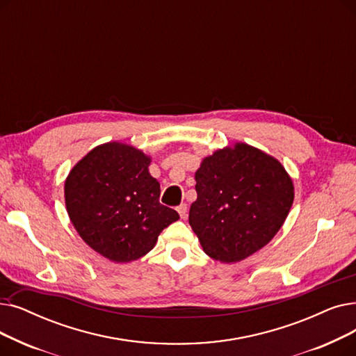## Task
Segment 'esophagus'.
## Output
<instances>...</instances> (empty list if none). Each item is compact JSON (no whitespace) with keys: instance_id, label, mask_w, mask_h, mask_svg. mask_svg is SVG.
<instances>
[{"instance_id":"34e87169","label":"esophagus","mask_w":356,"mask_h":356,"mask_svg":"<svg viewBox=\"0 0 356 356\" xmlns=\"http://www.w3.org/2000/svg\"><path fill=\"white\" fill-rule=\"evenodd\" d=\"M177 212H179V215H180V218H186L188 216V207H186V204H181V205H179L177 207Z\"/></svg>"}]
</instances>
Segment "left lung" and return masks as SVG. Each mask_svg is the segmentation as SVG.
Instances as JSON below:
<instances>
[{"instance_id": "8db88e82", "label": "left lung", "mask_w": 356, "mask_h": 356, "mask_svg": "<svg viewBox=\"0 0 356 356\" xmlns=\"http://www.w3.org/2000/svg\"><path fill=\"white\" fill-rule=\"evenodd\" d=\"M195 180L197 199L189 224L204 252L222 264L265 247L293 202V184L284 165L243 143L205 157Z\"/></svg>"}]
</instances>
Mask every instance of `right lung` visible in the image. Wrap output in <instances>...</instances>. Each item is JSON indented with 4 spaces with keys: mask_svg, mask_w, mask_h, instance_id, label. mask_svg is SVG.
Returning a JSON list of instances; mask_svg holds the SVG:
<instances>
[{
    "mask_svg": "<svg viewBox=\"0 0 356 356\" xmlns=\"http://www.w3.org/2000/svg\"><path fill=\"white\" fill-rule=\"evenodd\" d=\"M151 159L120 143L92 148L65 180V205L80 237L116 264L143 257L179 213L160 204Z\"/></svg>",
    "mask_w": 356,
    "mask_h": 356,
    "instance_id": "right-lung-1",
    "label": "right lung"
}]
</instances>
